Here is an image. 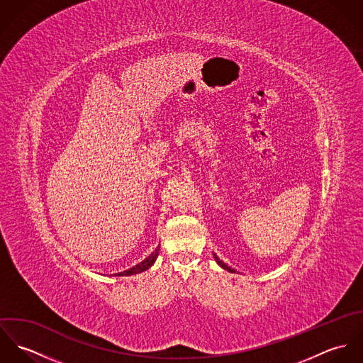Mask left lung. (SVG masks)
Returning a JSON list of instances; mask_svg holds the SVG:
<instances>
[{
    "mask_svg": "<svg viewBox=\"0 0 363 363\" xmlns=\"http://www.w3.org/2000/svg\"><path fill=\"white\" fill-rule=\"evenodd\" d=\"M213 256H215V259H216V262H218V264H219V265H220V267H222L223 269H228L229 272H236V271H235L233 268H230V267H229L228 264H225V262H223L222 259H218V257H216V255H213Z\"/></svg>",
    "mask_w": 363,
    "mask_h": 363,
    "instance_id": "left-lung-1",
    "label": "left lung"
}]
</instances>
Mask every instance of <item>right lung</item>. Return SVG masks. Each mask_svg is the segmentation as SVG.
Instances as JSON below:
<instances>
[{
    "mask_svg": "<svg viewBox=\"0 0 363 363\" xmlns=\"http://www.w3.org/2000/svg\"><path fill=\"white\" fill-rule=\"evenodd\" d=\"M157 253H159V247H156L155 252L152 255H150L147 259L141 262H138L135 267L130 268V269H125L123 272H118V274H114V275H118V277H124V275H133V274H138V272H143L145 269H148L154 262H155L156 257H157Z\"/></svg>",
    "mask_w": 363,
    "mask_h": 363,
    "instance_id": "add662e5",
    "label": "right lung"
}]
</instances>
